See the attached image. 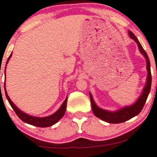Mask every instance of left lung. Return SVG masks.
Instances as JSON below:
<instances>
[{"instance_id": "1", "label": "left lung", "mask_w": 157, "mask_h": 157, "mask_svg": "<svg viewBox=\"0 0 157 157\" xmlns=\"http://www.w3.org/2000/svg\"><path fill=\"white\" fill-rule=\"evenodd\" d=\"M128 34L130 37L132 39H133L136 42L138 48H139V51L144 56V57L146 59V68L147 71V80H146V84L144 87L143 88V90L141 95L139 96V98L136 100L134 104L130 106H124V107L121 108L119 109H117L116 111H109V110L104 109L100 108L99 106H97V104L94 102V99H93L92 94L89 92V95H90L91 99V104H92V111L94 113V115L98 117L100 119L104 121L108 122L110 124H119L124 122L130 119V118H133V117L136 116L137 115L139 114L142 109H143L144 104H145L147 98L148 97V94L151 91V63H150V60L147 54L146 53L145 51L143 49L142 44L139 42L138 39L135 36L133 33L131 31H128Z\"/></svg>"}]
</instances>
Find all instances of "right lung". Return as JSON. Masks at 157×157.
Returning a JSON list of instances; mask_svg holds the SVG:
<instances>
[{
	"label": "right lung",
	"mask_w": 157,
	"mask_h": 157,
	"mask_svg": "<svg viewBox=\"0 0 157 157\" xmlns=\"http://www.w3.org/2000/svg\"><path fill=\"white\" fill-rule=\"evenodd\" d=\"M12 56V53L10 54V56H9L7 61H6V65H7L9 60H10V57ZM5 76H6V71H5ZM6 83L4 82V89H5V94H6V97L7 98L9 103H10V106H12L13 110L15 112L16 115H18V118L20 119H21L25 123L33 125V126L36 127H51L52 125L55 124L56 123H57L62 118L64 115L65 113V109H66V105H67V101H68V98H65V100L64 101V102L63 103V104L61 105V106L59 108V109L54 113L53 114L49 115V116H46V117H36V116H33V115H28L27 113H24L23 111L18 109L14 103L10 100V97H9L7 92H6Z\"/></svg>",
	"instance_id": "right-lung-1"
}]
</instances>
